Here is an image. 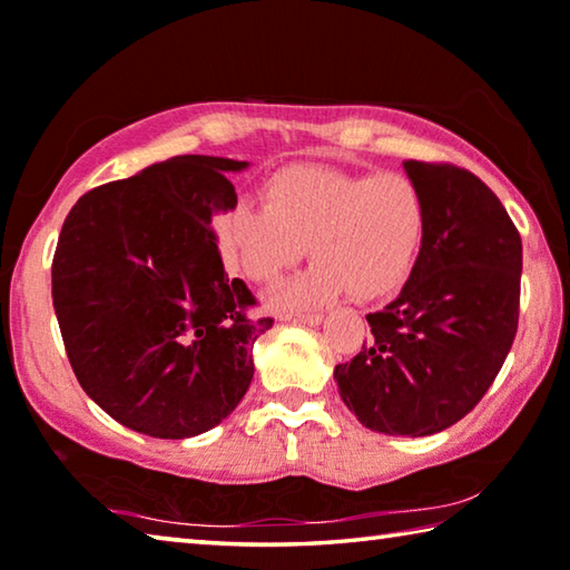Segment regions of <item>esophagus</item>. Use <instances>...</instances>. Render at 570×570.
I'll use <instances>...</instances> for the list:
<instances>
[{"instance_id": "1", "label": "esophagus", "mask_w": 570, "mask_h": 570, "mask_svg": "<svg viewBox=\"0 0 570 570\" xmlns=\"http://www.w3.org/2000/svg\"><path fill=\"white\" fill-rule=\"evenodd\" d=\"M279 321L297 325H318L323 321L321 313H279Z\"/></svg>"}]
</instances>
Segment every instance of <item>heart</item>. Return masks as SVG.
I'll return each instance as SVG.
<instances>
[{"instance_id": "heart-1", "label": "heart", "mask_w": 570, "mask_h": 570, "mask_svg": "<svg viewBox=\"0 0 570 570\" xmlns=\"http://www.w3.org/2000/svg\"><path fill=\"white\" fill-rule=\"evenodd\" d=\"M263 197L235 204L217 235L224 259L257 285H275L307 242L315 265L275 297V311L321 305L346 287L356 301H381L406 283L424 245L426 204L404 174L285 166Z\"/></svg>"}]
</instances>
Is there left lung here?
Listing matches in <instances>:
<instances>
[{
    "instance_id": "obj_1",
    "label": "left lung",
    "mask_w": 570,
    "mask_h": 570,
    "mask_svg": "<svg viewBox=\"0 0 570 570\" xmlns=\"http://www.w3.org/2000/svg\"><path fill=\"white\" fill-rule=\"evenodd\" d=\"M426 204V235L404 291L368 313V343L335 366L363 426L426 436L460 422L518 333L522 242L488 184L454 164L404 161Z\"/></svg>"
}]
</instances>
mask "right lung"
<instances>
[{
    "label": "right lung",
    "mask_w": 570,
    "mask_h": 570,
    "mask_svg": "<svg viewBox=\"0 0 570 570\" xmlns=\"http://www.w3.org/2000/svg\"><path fill=\"white\" fill-rule=\"evenodd\" d=\"M245 161L174 156L75 202L52 257V305L82 391L134 432L197 436L247 394L273 318L229 277L212 219Z\"/></svg>",
    "instance_id": "right-lung-1"
}]
</instances>
